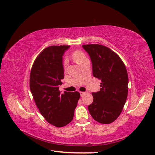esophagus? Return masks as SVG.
<instances>
[{"label":"esophagus","instance_id":"1","mask_svg":"<svg viewBox=\"0 0 155 155\" xmlns=\"http://www.w3.org/2000/svg\"><path fill=\"white\" fill-rule=\"evenodd\" d=\"M86 93H85V92H80V94H81V96L82 97V96H83V95Z\"/></svg>","mask_w":155,"mask_h":155}]
</instances>
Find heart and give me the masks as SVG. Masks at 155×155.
<instances>
[{
    "label": "heart",
    "instance_id": "1",
    "mask_svg": "<svg viewBox=\"0 0 155 155\" xmlns=\"http://www.w3.org/2000/svg\"><path fill=\"white\" fill-rule=\"evenodd\" d=\"M72 57H73L74 60L76 62H77L78 64H79V62L82 60H83L84 58H86L84 57V55L83 52H81V51H75V52H74L73 54H72ZM66 66H67V61H64V67H65Z\"/></svg>",
    "mask_w": 155,
    "mask_h": 155
}]
</instances>
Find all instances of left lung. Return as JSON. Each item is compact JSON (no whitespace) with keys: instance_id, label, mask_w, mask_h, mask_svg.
<instances>
[{"instance_id":"obj_1","label":"left lung","mask_w":155,"mask_h":155,"mask_svg":"<svg viewBox=\"0 0 155 155\" xmlns=\"http://www.w3.org/2000/svg\"><path fill=\"white\" fill-rule=\"evenodd\" d=\"M89 54L93 74L101 79V91L93 93V102L88 105L94 119L110 124L121 113L128 95V78L125 65L114 52L103 45H83Z\"/></svg>"}]
</instances>
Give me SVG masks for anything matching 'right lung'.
I'll return each instance as SVG.
<instances>
[{
	"label": "right lung",
	"mask_w": 155,
	"mask_h": 155,
	"mask_svg": "<svg viewBox=\"0 0 155 155\" xmlns=\"http://www.w3.org/2000/svg\"><path fill=\"white\" fill-rule=\"evenodd\" d=\"M70 46H51L36 58L30 74V89L37 107L48 123L57 127L70 123L80 98L76 91H64L59 85L64 78L62 56Z\"/></svg>",
	"instance_id": "1"
}]
</instances>
